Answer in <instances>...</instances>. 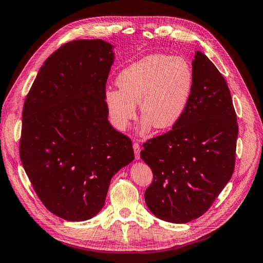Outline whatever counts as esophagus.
<instances>
[{
	"label": "esophagus",
	"instance_id": "obj_1",
	"mask_svg": "<svg viewBox=\"0 0 263 263\" xmlns=\"http://www.w3.org/2000/svg\"><path fill=\"white\" fill-rule=\"evenodd\" d=\"M133 148H134V153H135V159L136 160H139V155H140V147L139 145L137 144V142H134L133 144Z\"/></svg>",
	"mask_w": 263,
	"mask_h": 263
}]
</instances>
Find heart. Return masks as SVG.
Returning a JSON list of instances; mask_svg holds the SVG:
<instances>
[{
  "mask_svg": "<svg viewBox=\"0 0 263 263\" xmlns=\"http://www.w3.org/2000/svg\"><path fill=\"white\" fill-rule=\"evenodd\" d=\"M118 89L104 94L110 122L125 130L137 116V104L144 116L139 132L151 127L163 130L173 127L184 115L192 97L194 73L182 57L149 54L123 69L116 78Z\"/></svg>",
  "mask_w": 263,
  "mask_h": 263,
  "instance_id": "1",
  "label": "heart"
}]
</instances>
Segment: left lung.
I'll return each mask as SVG.
<instances>
[{
	"instance_id": "1",
	"label": "left lung",
	"mask_w": 263,
	"mask_h": 263,
	"mask_svg": "<svg viewBox=\"0 0 263 263\" xmlns=\"http://www.w3.org/2000/svg\"><path fill=\"white\" fill-rule=\"evenodd\" d=\"M194 87L172 130L148 140L140 158L153 170L149 211L184 224L208 211L235 169L238 124L227 82L201 51L192 61Z\"/></svg>"
}]
</instances>
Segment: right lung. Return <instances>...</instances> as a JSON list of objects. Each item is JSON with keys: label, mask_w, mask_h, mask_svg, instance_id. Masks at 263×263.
Listing matches in <instances>:
<instances>
[{"label": "right lung", "mask_w": 263, "mask_h": 263, "mask_svg": "<svg viewBox=\"0 0 263 263\" xmlns=\"http://www.w3.org/2000/svg\"><path fill=\"white\" fill-rule=\"evenodd\" d=\"M114 46L79 39L39 69L23 108L20 156L51 213L87 220L103 209L115 174L134 160L132 140L108 122L105 84Z\"/></svg>", "instance_id": "1"}]
</instances>
